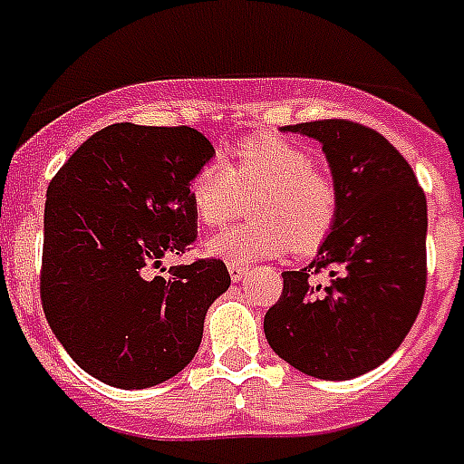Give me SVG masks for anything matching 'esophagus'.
<instances>
[{
    "mask_svg": "<svg viewBox=\"0 0 464 464\" xmlns=\"http://www.w3.org/2000/svg\"><path fill=\"white\" fill-rule=\"evenodd\" d=\"M228 274H231L233 283H240L247 276V266L245 264H228Z\"/></svg>",
    "mask_w": 464,
    "mask_h": 464,
    "instance_id": "obj_1",
    "label": "esophagus"
}]
</instances>
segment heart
<instances>
[{
    "mask_svg": "<svg viewBox=\"0 0 464 464\" xmlns=\"http://www.w3.org/2000/svg\"><path fill=\"white\" fill-rule=\"evenodd\" d=\"M190 202L198 221L221 228L252 200L255 224L236 226L214 236L208 252L231 264H250L262 256L295 250L311 252L333 233L340 193L333 177L314 165L302 143L283 134H255L233 148V165L209 160L190 179Z\"/></svg>",
    "mask_w": 464,
    "mask_h": 464,
    "instance_id": "obj_1",
    "label": "heart"
}]
</instances>
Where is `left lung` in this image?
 <instances>
[{"mask_svg":"<svg viewBox=\"0 0 464 464\" xmlns=\"http://www.w3.org/2000/svg\"><path fill=\"white\" fill-rule=\"evenodd\" d=\"M316 139L340 193L333 233L309 266L283 271L264 333L283 361L318 380L382 365L411 333L427 285V198L382 134L349 120L287 124ZM328 270V286L308 276Z\"/></svg>","mask_w":464,"mask_h":464,"instance_id":"left-lung-1","label":"left lung"}]
</instances>
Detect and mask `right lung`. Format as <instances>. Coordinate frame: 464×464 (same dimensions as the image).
I'll return each instance as SVG.
<instances>
[{
	"label": "right lung",
	"instance_id": "obj_1",
	"mask_svg": "<svg viewBox=\"0 0 464 464\" xmlns=\"http://www.w3.org/2000/svg\"><path fill=\"white\" fill-rule=\"evenodd\" d=\"M212 155L190 127L118 122L89 136L46 188L44 316L101 382L146 389L184 371L205 314L231 285L221 259L155 274L198 238L188 188Z\"/></svg>",
	"mask_w": 464,
	"mask_h": 464
}]
</instances>
